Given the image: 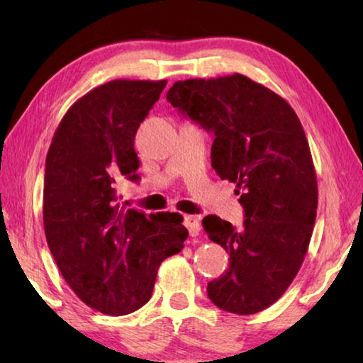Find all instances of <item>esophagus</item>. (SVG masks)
<instances>
[{
	"instance_id": "1",
	"label": "esophagus",
	"mask_w": 363,
	"mask_h": 363,
	"mask_svg": "<svg viewBox=\"0 0 363 363\" xmlns=\"http://www.w3.org/2000/svg\"><path fill=\"white\" fill-rule=\"evenodd\" d=\"M184 225L187 227L189 229V233L190 237H196L201 230V224L200 220L196 216H190V214H187V216H184Z\"/></svg>"
}]
</instances>
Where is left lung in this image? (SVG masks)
I'll return each instance as SVG.
<instances>
[{
    "label": "left lung",
    "mask_w": 363,
    "mask_h": 363,
    "mask_svg": "<svg viewBox=\"0 0 363 363\" xmlns=\"http://www.w3.org/2000/svg\"><path fill=\"white\" fill-rule=\"evenodd\" d=\"M167 99L214 134L211 167L235 184L245 211L240 230L214 214L201 223L230 255L208 298L232 314H256L296 277L314 229L317 179L303 126L285 99L240 73L176 82Z\"/></svg>",
    "instance_id": "obj_1"
}]
</instances>
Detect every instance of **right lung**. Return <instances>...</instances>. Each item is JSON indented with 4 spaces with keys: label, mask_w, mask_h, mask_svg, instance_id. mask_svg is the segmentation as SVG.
Here are the masks:
<instances>
[{
    "label": "right lung",
    "mask_w": 363,
    "mask_h": 363,
    "mask_svg": "<svg viewBox=\"0 0 363 363\" xmlns=\"http://www.w3.org/2000/svg\"><path fill=\"white\" fill-rule=\"evenodd\" d=\"M164 86V79L97 86L67 110L48 150V247L77 296L102 314L143 307L160 264L189 237L181 214L128 210L115 190L121 176L139 181L134 138Z\"/></svg>",
    "instance_id": "1"
}]
</instances>
